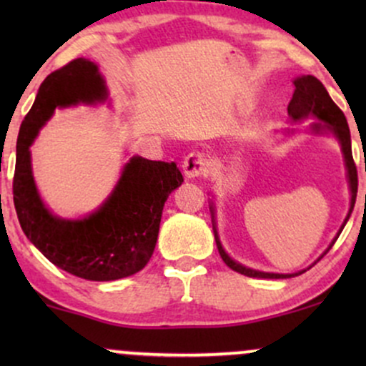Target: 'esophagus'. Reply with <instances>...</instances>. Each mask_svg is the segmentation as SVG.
I'll return each mask as SVG.
<instances>
[{"mask_svg": "<svg viewBox=\"0 0 366 366\" xmlns=\"http://www.w3.org/2000/svg\"><path fill=\"white\" fill-rule=\"evenodd\" d=\"M182 170L184 175L187 179L199 177V175L207 174L208 170V158L204 157L199 151H194V153H189L182 162Z\"/></svg>", "mask_w": 366, "mask_h": 366, "instance_id": "1", "label": "esophagus"}]
</instances>
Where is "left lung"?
Returning a JSON list of instances; mask_svg holds the SVG:
<instances>
[{
    "mask_svg": "<svg viewBox=\"0 0 366 366\" xmlns=\"http://www.w3.org/2000/svg\"><path fill=\"white\" fill-rule=\"evenodd\" d=\"M287 113L289 117H291V120L294 122L305 120L308 119V117H315V119L322 120L312 125L313 132H323V130H329V132L334 134L335 139L339 141V144H341L344 162H346V169H347V180H350V189H351V207H350V213H347L346 220H344V224L341 227V230H339V234H341L344 225H346V222L350 220L352 208H355L356 192H358V172H356L355 159H352V153H351V134H350V127H347L346 117H344L341 108L332 102V98L329 96V92H327L325 87H323V84L318 81L317 77H313V75H301V77L294 79V94L291 102H289ZM209 209H212L213 232H215L218 253H220L222 259H224L229 268H232V270H236L242 275L254 277V279H291V277L301 275L308 270V268H306V270L296 272V274H268V272L253 270V268H247L244 264L234 262V259L225 253V249L222 247L220 239H218V234L215 229V207L212 204ZM339 234L335 236L334 241H332V244L327 247V251L323 254L329 253L330 247L334 246L335 241H337ZM323 254L318 259H322Z\"/></svg>",
    "mask_w": 366,
    "mask_h": 366,
    "instance_id": "1",
    "label": "left lung"
}]
</instances>
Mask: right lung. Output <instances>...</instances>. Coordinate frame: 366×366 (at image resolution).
I'll list each match as a JSON object with an SVG mask.
<instances>
[{"mask_svg":"<svg viewBox=\"0 0 366 366\" xmlns=\"http://www.w3.org/2000/svg\"><path fill=\"white\" fill-rule=\"evenodd\" d=\"M108 98L98 66L86 58L49 74L20 125L16 139L14 203L29 241L61 270L86 280H117L134 275L157 246L167 197L184 182L174 162L132 157L108 199L81 220L54 217L37 192L31 144L56 108L102 103Z\"/></svg>","mask_w":366,"mask_h":366,"instance_id":"add662e5","label":"right lung"}]
</instances>
